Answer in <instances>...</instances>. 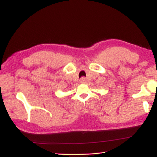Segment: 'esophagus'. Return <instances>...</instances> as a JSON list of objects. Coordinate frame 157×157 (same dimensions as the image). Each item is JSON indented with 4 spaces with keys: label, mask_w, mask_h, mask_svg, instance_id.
<instances>
[{
    "label": "esophagus",
    "mask_w": 157,
    "mask_h": 157,
    "mask_svg": "<svg viewBox=\"0 0 157 157\" xmlns=\"http://www.w3.org/2000/svg\"><path fill=\"white\" fill-rule=\"evenodd\" d=\"M80 83H81V84H85V83H86V79L84 77H82L81 78H80Z\"/></svg>",
    "instance_id": "34e87169"
}]
</instances>
